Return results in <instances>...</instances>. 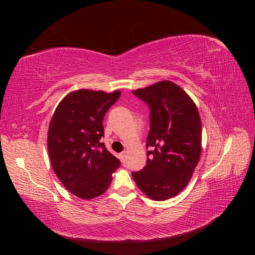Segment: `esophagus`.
I'll return each mask as SVG.
<instances>
[{"label": "esophagus", "instance_id": "esophagus-1", "mask_svg": "<svg viewBox=\"0 0 255 255\" xmlns=\"http://www.w3.org/2000/svg\"><path fill=\"white\" fill-rule=\"evenodd\" d=\"M127 156H128V153H127V151H123V152H121V154H120V157H121V160L123 161V163H125V161H126Z\"/></svg>", "mask_w": 255, "mask_h": 255}]
</instances>
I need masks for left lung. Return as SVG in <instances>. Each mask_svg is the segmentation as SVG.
Returning a JSON list of instances; mask_svg holds the SVG:
<instances>
[{
    "label": "left lung",
    "instance_id": "1",
    "mask_svg": "<svg viewBox=\"0 0 255 255\" xmlns=\"http://www.w3.org/2000/svg\"><path fill=\"white\" fill-rule=\"evenodd\" d=\"M133 94L150 109L146 165L132 175L150 199L164 201L182 191L201 154V120L190 97L170 81H161Z\"/></svg>",
    "mask_w": 255,
    "mask_h": 255
}]
</instances>
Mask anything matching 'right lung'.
Instances as JSON below:
<instances>
[{
	"label": "right lung",
	"instance_id": "right-lung-1",
	"mask_svg": "<svg viewBox=\"0 0 255 255\" xmlns=\"http://www.w3.org/2000/svg\"><path fill=\"white\" fill-rule=\"evenodd\" d=\"M120 96L119 90H75L61 100L53 114L48 132L51 165L67 190L81 199L105 192L120 166V160L100 141L104 116Z\"/></svg>",
	"mask_w": 255,
	"mask_h": 255
}]
</instances>
